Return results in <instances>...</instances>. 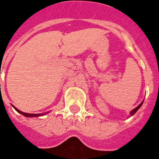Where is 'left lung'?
Instances as JSON below:
<instances>
[{
  "instance_id": "obj_1",
  "label": "left lung",
  "mask_w": 159,
  "mask_h": 159,
  "mask_svg": "<svg viewBox=\"0 0 159 159\" xmlns=\"http://www.w3.org/2000/svg\"><path fill=\"white\" fill-rule=\"evenodd\" d=\"M143 102H141L140 104L139 105V106H137V107H136V108H134V110H132V111H130V116H134V114H135L136 112H137V111H138L139 109L140 108L141 106H142V104H143Z\"/></svg>"
}]
</instances>
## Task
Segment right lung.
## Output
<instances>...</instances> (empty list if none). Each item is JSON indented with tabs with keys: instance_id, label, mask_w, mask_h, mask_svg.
I'll return each mask as SVG.
<instances>
[{
	"instance_id": "1",
	"label": "right lung",
	"mask_w": 159,
	"mask_h": 159,
	"mask_svg": "<svg viewBox=\"0 0 159 159\" xmlns=\"http://www.w3.org/2000/svg\"><path fill=\"white\" fill-rule=\"evenodd\" d=\"M13 107L15 108V110H16L17 112H19L20 114H21L22 116H25V117H38V116H43V115H45V114H29V113H25V112H22V111H19L18 109L16 108L15 106H13ZM47 113H48V112H47ZM46 113V114H47Z\"/></svg>"
}]
</instances>
